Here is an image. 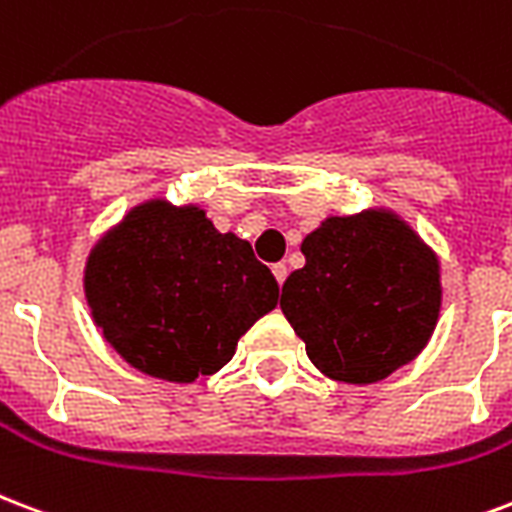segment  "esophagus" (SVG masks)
Here are the masks:
<instances>
[{"mask_svg": "<svg viewBox=\"0 0 512 512\" xmlns=\"http://www.w3.org/2000/svg\"><path fill=\"white\" fill-rule=\"evenodd\" d=\"M271 271H273V276H276V282L284 284V279H287V265H284V263H276V265H273V268H271Z\"/></svg>", "mask_w": 512, "mask_h": 512, "instance_id": "34e87169", "label": "esophagus"}]
</instances>
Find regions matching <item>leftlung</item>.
<instances>
[{
  "label": "left lung",
  "mask_w": 512,
  "mask_h": 512,
  "mask_svg": "<svg viewBox=\"0 0 512 512\" xmlns=\"http://www.w3.org/2000/svg\"><path fill=\"white\" fill-rule=\"evenodd\" d=\"M282 287V311L322 376L384 381L413 362L438 327L443 282L435 249L395 209L325 217Z\"/></svg>",
  "instance_id": "8db88e82"
}]
</instances>
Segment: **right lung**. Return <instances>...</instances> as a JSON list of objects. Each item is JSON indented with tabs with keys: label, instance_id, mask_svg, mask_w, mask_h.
Segmentation results:
<instances>
[{
	"label": "right lung",
	"instance_id": "1",
	"mask_svg": "<svg viewBox=\"0 0 512 512\" xmlns=\"http://www.w3.org/2000/svg\"><path fill=\"white\" fill-rule=\"evenodd\" d=\"M93 325L144 376L193 384L276 308L279 284L249 241L198 204L147 198L93 244L83 268Z\"/></svg>",
	"mask_w": 512,
	"mask_h": 512
}]
</instances>
